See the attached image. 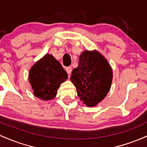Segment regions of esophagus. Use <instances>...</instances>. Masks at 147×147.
<instances>
[{"instance_id":"esophagus-1","label":"esophagus","mask_w":147,"mask_h":147,"mask_svg":"<svg viewBox=\"0 0 147 147\" xmlns=\"http://www.w3.org/2000/svg\"><path fill=\"white\" fill-rule=\"evenodd\" d=\"M66 71L67 72V74H68L69 75H70V74H71V71H72L71 67H67V68H66Z\"/></svg>"}]
</instances>
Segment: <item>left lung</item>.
Listing matches in <instances>:
<instances>
[{
  "label": "left lung",
  "mask_w": 147,
  "mask_h": 147,
  "mask_svg": "<svg viewBox=\"0 0 147 147\" xmlns=\"http://www.w3.org/2000/svg\"><path fill=\"white\" fill-rule=\"evenodd\" d=\"M113 69L98 51H84L74 69L71 81L82 103L88 107L98 105L106 96L113 81Z\"/></svg>",
  "instance_id": "left-lung-1"
}]
</instances>
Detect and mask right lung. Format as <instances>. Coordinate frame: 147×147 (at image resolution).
Instances as JSON below:
<instances>
[{"mask_svg": "<svg viewBox=\"0 0 147 147\" xmlns=\"http://www.w3.org/2000/svg\"><path fill=\"white\" fill-rule=\"evenodd\" d=\"M67 77V72L51 54H46L36 62L28 75L34 95L43 100L53 99Z\"/></svg>", "mask_w": 147, "mask_h": 147, "instance_id": "add662e5", "label": "right lung"}]
</instances>
